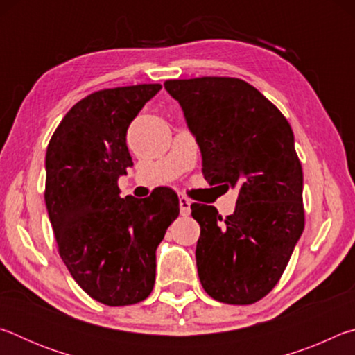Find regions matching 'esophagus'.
Segmentation results:
<instances>
[{
	"label": "esophagus",
	"instance_id": "34e87169",
	"mask_svg": "<svg viewBox=\"0 0 355 355\" xmlns=\"http://www.w3.org/2000/svg\"><path fill=\"white\" fill-rule=\"evenodd\" d=\"M180 213L182 216L191 214V200L186 196H180Z\"/></svg>",
	"mask_w": 355,
	"mask_h": 355
}]
</instances>
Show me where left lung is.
I'll return each instance as SVG.
<instances>
[{
	"mask_svg": "<svg viewBox=\"0 0 355 355\" xmlns=\"http://www.w3.org/2000/svg\"><path fill=\"white\" fill-rule=\"evenodd\" d=\"M164 87L199 144L207 182L239 189L225 219L214 207L191 205L200 225V284L219 302L254 304L277 285L304 232L293 130L277 106L239 78L169 80Z\"/></svg>",
	"mask_w": 355,
	"mask_h": 355,
	"instance_id": "8db88e82",
	"label": "left lung"
}]
</instances>
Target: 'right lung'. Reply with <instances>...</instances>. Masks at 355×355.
Returning <instances> with one entry per match:
<instances>
[{
    "label": "right lung",
    "instance_id": "add662e5",
    "mask_svg": "<svg viewBox=\"0 0 355 355\" xmlns=\"http://www.w3.org/2000/svg\"><path fill=\"white\" fill-rule=\"evenodd\" d=\"M161 84L97 91L65 114L45 156V205L58 250L75 282L110 305L137 304L155 285L156 248L178 218V197H120L133 166L127 130Z\"/></svg>",
    "mask_w": 355,
    "mask_h": 355
}]
</instances>
